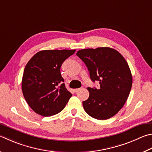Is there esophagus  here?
<instances>
[{
  "instance_id": "34e87169",
  "label": "esophagus",
  "mask_w": 152,
  "mask_h": 152,
  "mask_svg": "<svg viewBox=\"0 0 152 152\" xmlns=\"http://www.w3.org/2000/svg\"><path fill=\"white\" fill-rule=\"evenodd\" d=\"M80 89V88H76V89H74V92H78V91Z\"/></svg>"
}]
</instances>
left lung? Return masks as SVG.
I'll return each instance as SVG.
<instances>
[{"label":"left lung","instance_id":"8db88e82","mask_svg":"<svg viewBox=\"0 0 152 152\" xmlns=\"http://www.w3.org/2000/svg\"><path fill=\"white\" fill-rule=\"evenodd\" d=\"M76 55L86 65L93 82L100 88H88L90 96L84 101V109L95 119L107 120L122 109L132 85V76L125 58L109 47L82 49Z\"/></svg>","mask_w":152,"mask_h":152}]
</instances>
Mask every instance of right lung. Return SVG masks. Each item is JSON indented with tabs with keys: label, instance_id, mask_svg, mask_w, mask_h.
Wrapping results in <instances>:
<instances>
[{
	"label": "right lung",
	"instance_id": "1",
	"mask_svg": "<svg viewBox=\"0 0 152 152\" xmlns=\"http://www.w3.org/2000/svg\"><path fill=\"white\" fill-rule=\"evenodd\" d=\"M76 50H45L37 52L24 68L22 90L32 110L50 116L64 108L72 94L65 87L60 73L62 63Z\"/></svg>",
	"mask_w": 152,
	"mask_h": 152
}]
</instances>
